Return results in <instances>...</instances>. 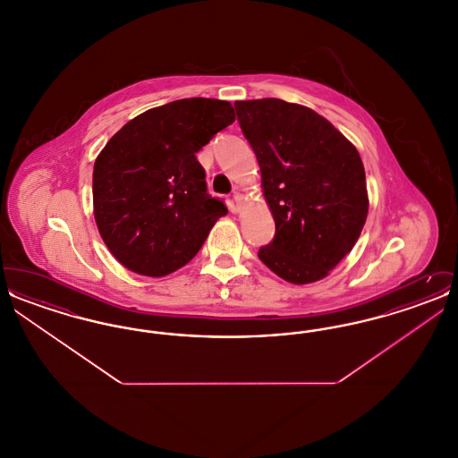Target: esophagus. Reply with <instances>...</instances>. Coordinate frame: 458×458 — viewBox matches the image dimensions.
I'll return each instance as SVG.
<instances>
[{
	"label": "esophagus",
	"mask_w": 458,
	"mask_h": 458,
	"mask_svg": "<svg viewBox=\"0 0 458 458\" xmlns=\"http://www.w3.org/2000/svg\"><path fill=\"white\" fill-rule=\"evenodd\" d=\"M233 200H235L237 209H239L240 206H242V202H243V196H242L240 192H235V194H233Z\"/></svg>",
	"instance_id": "obj_1"
}]
</instances>
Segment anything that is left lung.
I'll use <instances>...</instances> for the list:
<instances>
[{"instance_id":"obj_1","label":"left lung","mask_w":458,"mask_h":458,"mask_svg":"<svg viewBox=\"0 0 458 458\" xmlns=\"http://www.w3.org/2000/svg\"><path fill=\"white\" fill-rule=\"evenodd\" d=\"M275 219L261 259L284 282L327 278L360 237L369 211L366 172L349 139L302 105L266 98L235 103Z\"/></svg>"}]
</instances>
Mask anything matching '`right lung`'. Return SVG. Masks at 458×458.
Listing matches in <instances>:
<instances>
[{
    "instance_id": "right-lung-1",
    "label": "right lung",
    "mask_w": 458,
    "mask_h": 458,
    "mask_svg": "<svg viewBox=\"0 0 458 458\" xmlns=\"http://www.w3.org/2000/svg\"><path fill=\"white\" fill-rule=\"evenodd\" d=\"M233 122L228 101L191 98L140 113L109 139L94 163L92 202L122 266L159 278L194 259L228 213L208 194L196 154Z\"/></svg>"
}]
</instances>
